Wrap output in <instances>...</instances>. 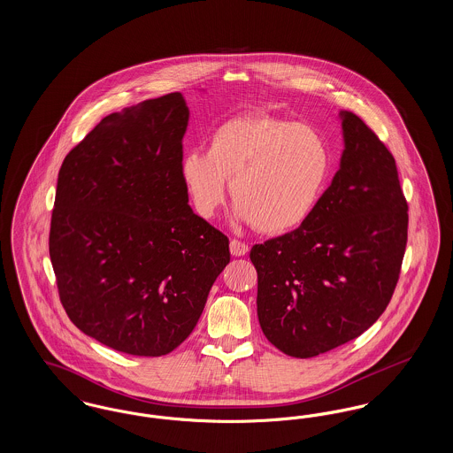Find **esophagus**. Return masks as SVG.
<instances>
[{
  "instance_id": "34e87169",
  "label": "esophagus",
  "mask_w": 453,
  "mask_h": 453,
  "mask_svg": "<svg viewBox=\"0 0 453 453\" xmlns=\"http://www.w3.org/2000/svg\"><path fill=\"white\" fill-rule=\"evenodd\" d=\"M229 248H231V253H233L234 257H244V255L250 251L248 244L242 242V241H237V239H231Z\"/></svg>"
}]
</instances>
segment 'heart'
<instances>
[{
    "mask_svg": "<svg viewBox=\"0 0 453 453\" xmlns=\"http://www.w3.org/2000/svg\"><path fill=\"white\" fill-rule=\"evenodd\" d=\"M329 173L331 151L319 130L265 113L222 122L209 139V151L185 152L180 163L198 216H216L229 178L236 219L270 234L297 229L312 216Z\"/></svg>",
    "mask_w": 453,
    "mask_h": 453,
    "instance_id": "heart-1",
    "label": "heart"
}]
</instances>
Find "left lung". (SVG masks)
<instances>
[{
	"label": "left lung",
	"mask_w": 453,
	"mask_h": 453,
	"mask_svg": "<svg viewBox=\"0 0 453 453\" xmlns=\"http://www.w3.org/2000/svg\"><path fill=\"white\" fill-rule=\"evenodd\" d=\"M340 117L345 150L316 211L250 253L263 334L296 358L345 345L380 318L408 242V202L394 156L353 111Z\"/></svg>",
	"instance_id": "1"
}]
</instances>
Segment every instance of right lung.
<instances>
[{
    "label": "right lung",
    "instance_id": "add662e5",
    "mask_svg": "<svg viewBox=\"0 0 453 453\" xmlns=\"http://www.w3.org/2000/svg\"><path fill=\"white\" fill-rule=\"evenodd\" d=\"M188 117L181 93L110 113L58 176L49 255L59 299L78 329L127 355L181 345L231 259L180 176Z\"/></svg>",
    "mask_w": 453,
    "mask_h": 453
}]
</instances>
